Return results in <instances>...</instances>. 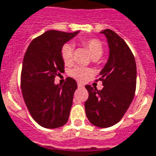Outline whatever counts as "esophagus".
I'll return each instance as SVG.
<instances>
[{
    "instance_id": "obj_1",
    "label": "esophagus",
    "mask_w": 156,
    "mask_h": 156,
    "mask_svg": "<svg viewBox=\"0 0 156 156\" xmlns=\"http://www.w3.org/2000/svg\"><path fill=\"white\" fill-rule=\"evenodd\" d=\"M77 85H78V87H79V88H83V87H84V85H83L82 83H80V82L77 83Z\"/></svg>"
}]
</instances>
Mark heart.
<instances>
[{
	"instance_id": "obj_1",
	"label": "heart",
	"mask_w": 156,
	"mask_h": 156,
	"mask_svg": "<svg viewBox=\"0 0 156 156\" xmlns=\"http://www.w3.org/2000/svg\"><path fill=\"white\" fill-rule=\"evenodd\" d=\"M81 44L88 49L91 57L95 60L99 58L104 53L103 43L98 38H85L81 40ZM61 57L66 65H70L73 61V46L70 43L64 44L61 49ZM90 73V69L80 66H75L69 72L71 76L78 80H84L89 76Z\"/></svg>"
}]
</instances>
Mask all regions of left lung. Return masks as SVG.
<instances>
[{
  "instance_id": "8db88e82",
  "label": "left lung",
  "mask_w": 156,
  "mask_h": 156,
  "mask_svg": "<svg viewBox=\"0 0 156 156\" xmlns=\"http://www.w3.org/2000/svg\"><path fill=\"white\" fill-rule=\"evenodd\" d=\"M109 46V57L95 81H102L101 90L85 85L89 98L85 113L96 127H112L120 121L134 98L136 86L135 57L126 42L111 29H105Z\"/></svg>"
}]
</instances>
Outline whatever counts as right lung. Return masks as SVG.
Instances as JSON below:
<instances>
[{
    "label": "right lung",
    "instance_id": "obj_1",
    "mask_svg": "<svg viewBox=\"0 0 156 156\" xmlns=\"http://www.w3.org/2000/svg\"><path fill=\"white\" fill-rule=\"evenodd\" d=\"M78 33L49 30L33 39L25 51L20 76L22 95L30 115L45 128L62 127L68 121L76 81L67 77L61 86L54 80L65 71L62 47Z\"/></svg>",
    "mask_w": 156,
    "mask_h": 156
}]
</instances>
